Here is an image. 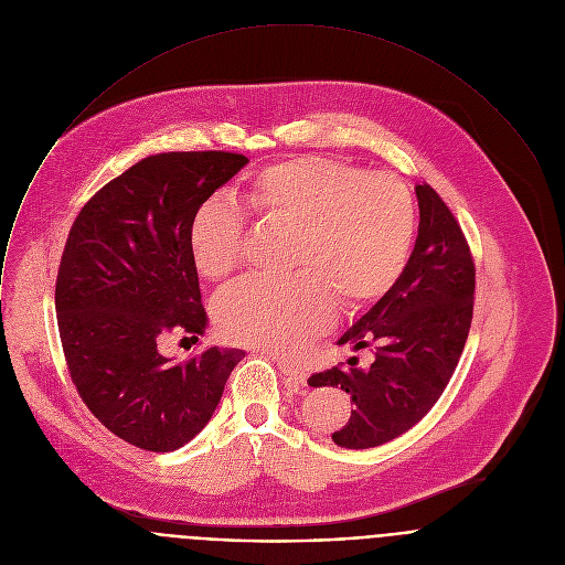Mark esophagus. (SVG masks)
I'll return each instance as SVG.
<instances>
[{"label": "esophagus", "instance_id": "esophagus-1", "mask_svg": "<svg viewBox=\"0 0 565 565\" xmlns=\"http://www.w3.org/2000/svg\"><path fill=\"white\" fill-rule=\"evenodd\" d=\"M274 362L278 364V369H280V373H282V379H285V385H287V387H300V385L307 383V373H305L302 369H296V366H291V364L278 360V358H274Z\"/></svg>", "mask_w": 565, "mask_h": 565}]
</instances>
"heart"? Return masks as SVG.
Masks as SVG:
<instances>
[{"mask_svg":"<svg viewBox=\"0 0 565 565\" xmlns=\"http://www.w3.org/2000/svg\"><path fill=\"white\" fill-rule=\"evenodd\" d=\"M254 207L294 225L285 278H243L214 298V318L227 340L296 355L324 333L338 300L360 305L383 296L403 274L416 207L394 175L298 158L265 169L252 190ZM245 245V212L227 194L207 196L190 225L199 274L227 276Z\"/></svg>","mask_w":565,"mask_h":565,"instance_id":"heart-1","label":"heart"}]
</instances>
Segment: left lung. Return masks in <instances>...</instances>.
I'll return each mask as SVG.
<instances>
[{
    "label": "left lung",
    "instance_id": "8db88e82",
    "mask_svg": "<svg viewBox=\"0 0 565 565\" xmlns=\"http://www.w3.org/2000/svg\"><path fill=\"white\" fill-rule=\"evenodd\" d=\"M418 236L398 280L340 340L373 351L371 366L331 369L309 376L311 387H340L355 407L333 434L347 449L383 445L414 427L438 401L462 355L471 313L476 267L462 230L427 184L416 186Z\"/></svg>",
    "mask_w": 565,
    "mask_h": 565
}]
</instances>
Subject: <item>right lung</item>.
Segmentation results:
<instances>
[{
    "mask_svg": "<svg viewBox=\"0 0 565 565\" xmlns=\"http://www.w3.org/2000/svg\"><path fill=\"white\" fill-rule=\"evenodd\" d=\"M247 162L225 151L145 158L98 190L70 230L54 291L67 369L89 412L140 449L192 440L245 358L212 347L175 364L160 344L173 329L205 333L190 225Z\"/></svg>",
    "mask_w": 565,
    "mask_h": 565,
    "instance_id": "add662e5",
    "label": "right lung"
}]
</instances>
